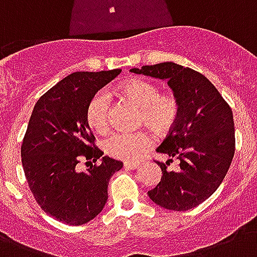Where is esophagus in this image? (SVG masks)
<instances>
[{
    "label": "esophagus",
    "instance_id": "esophagus-1",
    "mask_svg": "<svg viewBox=\"0 0 257 257\" xmlns=\"http://www.w3.org/2000/svg\"><path fill=\"white\" fill-rule=\"evenodd\" d=\"M124 167L126 169H136V168H139V163H133V161H125Z\"/></svg>",
    "mask_w": 257,
    "mask_h": 257
}]
</instances>
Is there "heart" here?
Instances as JSON below:
<instances>
[{"label":"heart","instance_id":"obj_1","mask_svg":"<svg viewBox=\"0 0 257 257\" xmlns=\"http://www.w3.org/2000/svg\"><path fill=\"white\" fill-rule=\"evenodd\" d=\"M122 92L143 110V121L159 132H165L175 124L179 114L177 101L171 96H160L155 84L144 80H135L122 86ZM112 97L106 89H101L90 98L86 108V118L93 129L108 128ZM153 137L147 132L116 131L104 141L105 151L117 159L136 160L153 145Z\"/></svg>","mask_w":257,"mask_h":257}]
</instances>
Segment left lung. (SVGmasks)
<instances>
[{"label":"left lung","mask_w":257,"mask_h":257,"mask_svg":"<svg viewBox=\"0 0 257 257\" xmlns=\"http://www.w3.org/2000/svg\"><path fill=\"white\" fill-rule=\"evenodd\" d=\"M144 74L168 82L179 105V114L171 132L157 152L180 161L179 171L160 165V183L148 191L149 199L169 211H188L213 195L227 175L235 153V124L229 105L219 90L199 72L161 62L133 68Z\"/></svg>","instance_id":"left-lung-1"}]
</instances>
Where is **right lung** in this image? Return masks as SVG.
I'll use <instances>...</instances> for the list:
<instances>
[{
	"instance_id": "1",
	"label": "right lung",
	"mask_w": 257,
	"mask_h": 257,
	"mask_svg": "<svg viewBox=\"0 0 257 257\" xmlns=\"http://www.w3.org/2000/svg\"><path fill=\"white\" fill-rule=\"evenodd\" d=\"M121 69L74 72L40 97L22 141L26 180L38 205L58 221L82 225L94 219L108 200V184L122 163L94 147L86 108ZM81 157L101 160L77 171Z\"/></svg>"
}]
</instances>
